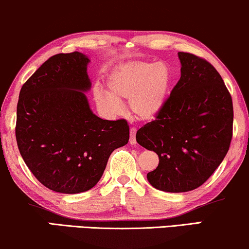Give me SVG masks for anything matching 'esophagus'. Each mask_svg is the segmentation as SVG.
I'll list each match as a JSON object with an SVG mask.
<instances>
[{"mask_svg": "<svg viewBox=\"0 0 249 249\" xmlns=\"http://www.w3.org/2000/svg\"><path fill=\"white\" fill-rule=\"evenodd\" d=\"M136 132H137V129L135 127L130 128V138H129V142H130L131 145L137 144V142H136Z\"/></svg>", "mask_w": 249, "mask_h": 249, "instance_id": "obj_1", "label": "esophagus"}]
</instances>
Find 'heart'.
I'll use <instances>...</instances> for the list:
<instances>
[{"label": "heart", "mask_w": 249, "mask_h": 249, "mask_svg": "<svg viewBox=\"0 0 249 249\" xmlns=\"http://www.w3.org/2000/svg\"><path fill=\"white\" fill-rule=\"evenodd\" d=\"M171 81L172 72L166 63L132 61L118 67L108 77V93L95 89V102L105 114L115 115L122 110L121 102L128 101L135 118L151 120L164 107Z\"/></svg>", "instance_id": "obj_1"}]
</instances>
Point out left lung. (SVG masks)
Returning a JSON list of instances; mask_svg holds the SVG:
<instances>
[{"label": "left lung", "mask_w": 249, "mask_h": 249, "mask_svg": "<svg viewBox=\"0 0 249 249\" xmlns=\"http://www.w3.org/2000/svg\"><path fill=\"white\" fill-rule=\"evenodd\" d=\"M181 77L155 119L136 141L159 155L149 183L159 190L185 193L202 186L229 151L232 98L215 68L203 57L179 52Z\"/></svg>", "instance_id": "1"}]
</instances>
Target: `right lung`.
<instances>
[{
    "instance_id": "1",
    "label": "right lung",
    "mask_w": 249,
    "mask_h": 249,
    "mask_svg": "<svg viewBox=\"0 0 249 249\" xmlns=\"http://www.w3.org/2000/svg\"><path fill=\"white\" fill-rule=\"evenodd\" d=\"M89 59L60 53L22 85L17 105L16 139L38 181L53 192L83 193L96 185L115 148L128 144L124 119L95 115L84 91L90 88Z\"/></svg>"
}]
</instances>
